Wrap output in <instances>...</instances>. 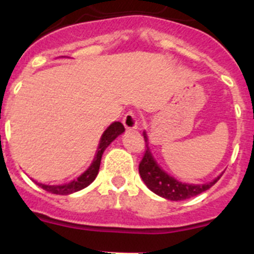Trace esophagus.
<instances>
[{
  "mask_svg": "<svg viewBox=\"0 0 254 254\" xmlns=\"http://www.w3.org/2000/svg\"><path fill=\"white\" fill-rule=\"evenodd\" d=\"M138 122H139L138 115H136L135 113H131V111L125 114L124 119H123V124H124V127L129 130L136 129V127H138Z\"/></svg>",
  "mask_w": 254,
  "mask_h": 254,
  "instance_id": "obj_1",
  "label": "esophagus"
}]
</instances>
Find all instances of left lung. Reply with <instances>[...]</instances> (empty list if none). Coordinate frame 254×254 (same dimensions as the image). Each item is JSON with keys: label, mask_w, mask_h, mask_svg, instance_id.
Wrapping results in <instances>:
<instances>
[{"label": "left lung", "mask_w": 254, "mask_h": 254, "mask_svg": "<svg viewBox=\"0 0 254 254\" xmlns=\"http://www.w3.org/2000/svg\"><path fill=\"white\" fill-rule=\"evenodd\" d=\"M143 134L144 140L147 143V149L144 152L143 158H141L140 163H139V175H140L144 184L147 185L148 189L154 193H157L158 196H161V197L172 201H181L193 197V196L200 195L201 192H204V191L209 190L211 186H214L219 181V178L221 177L220 175L214 181L202 185H189L177 181L176 178L167 175L161 167L157 164V162L153 158L152 153H150L149 148H148L147 134L145 132H143Z\"/></svg>", "instance_id": "obj_1"}]
</instances>
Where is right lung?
Listing matches in <instances>:
<instances>
[{"mask_svg":"<svg viewBox=\"0 0 254 254\" xmlns=\"http://www.w3.org/2000/svg\"><path fill=\"white\" fill-rule=\"evenodd\" d=\"M124 130V125L119 122L113 123L110 127L105 130L104 134H102L101 136V140H100L99 149H97V153H96V157L95 159H93L92 164H91L90 168H88L83 175L79 176L77 180L69 182V184L59 185V186H48V185L38 184V182H36V185H39V186L42 187L43 190H45V191H48V192L56 193V195H69V193L77 192L79 190L87 187L88 185L95 180L97 173H99L100 163H101V158L105 149L110 145L111 141H114L120 134H123Z\"/></svg>","mask_w":254,"mask_h":254,"instance_id":"1","label":"right lung"}]
</instances>
